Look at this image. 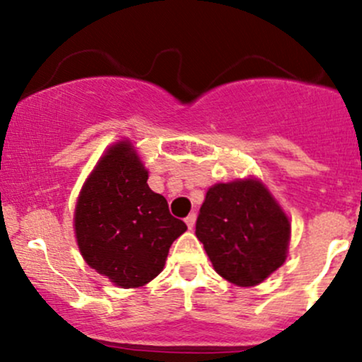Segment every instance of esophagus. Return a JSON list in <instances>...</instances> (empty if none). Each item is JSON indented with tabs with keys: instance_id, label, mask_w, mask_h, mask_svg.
Instances as JSON below:
<instances>
[{
	"instance_id": "34e87169",
	"label": "esophagus",
	"mask_w": 362,
	"mask_h": 362,
	"mask_svg": "<svg viewBox=\"0 0 362 362\" xmlns=\"http://www.w3.org/2000/svg\"><path fill=\"white\" fill-rule=\"evenodd\" d=\"M195 219H197V216H195V213H190L185 218V223H187V226H189V230H192V228L195 226Z\"/></svg>"
}]
</instances>
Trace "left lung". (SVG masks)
Masks as SVG:
<instances>
[{"instance_id": "obj_1", "label": "left lung", "mask_w": 362, "mask_h": 362, "mask_svg": "<svg viewBox=\"0 0 362 362\" xmlns=\"http://www.w3.org/2000/svg\"><path fill=\"white\" fill-rule=\"evenodd\" d=\"M289 233L288 216L257 180L211 187L195 223L216 272L243 288L284 264Z\"/></svg>"}]
</instances>
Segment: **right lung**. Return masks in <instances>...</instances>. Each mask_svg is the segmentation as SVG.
Here are the masks:
<instances>
[{"mask_svg":"<svg viewBox=\"0 0 362 362\" xmlns=\"http://www.w3.org/2000/svg\"><path fill=\"white\" fill-rule=\"evenodd\" d=\"M129 143L112 146L91 172L74 211L83 259L120 288H139L163 271L172 243L187 230Z\"/></svg>","mask_w":362,"mask_h":362,"instance_id":"add662e5","label":"right lung"}]
</instances>
